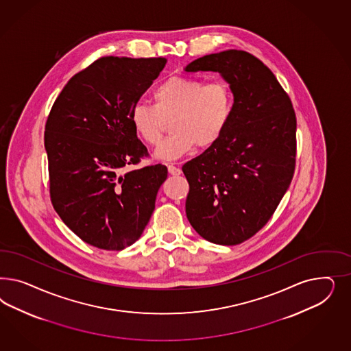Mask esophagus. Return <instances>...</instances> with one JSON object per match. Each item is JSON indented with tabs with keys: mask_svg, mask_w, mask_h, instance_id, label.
I'll return each instance as SVG.
<instances>
[{
	"mask_svg": "<svg viewBox=\"0 0 351 351\" xmlns=\"http://www.w3.org/2000/svg\"><path fill=\"white\" fill-rule=\"evenodd\" d=\"M167 169H169V172H170L171 175H180L181 173L180 169L176 167V166H173V165H169Z\"/></svg>",
	"mask_w": 351,
	"mask_h": 351,
	"instance_id": "1",
	"label": "esophagus"
}]
</instances>
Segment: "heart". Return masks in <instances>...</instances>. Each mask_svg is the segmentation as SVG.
<instances>
[{"mask_svg": "<svg viewBox=\"0 0 351 351\" xmlns=\"http://www.w3.org/2000/svg\"><path fill=\"white\" fill-rule=\"evenodd\" d=\"M153 106L136 103L130 110V123L138 138L147 145L157 147L171 119L172 132L156 156L178 160L195 147L215 145L229 128L234 113L233 90L225 81L206 82L199 78L171 75L154 87Z\"/></svg>", "mask_w": 351, "mask_h": 351, "instance_id": "obj_1", "label": "heart"}]
</instances>
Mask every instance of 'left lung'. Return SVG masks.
<instances>
[{
  "label": "left lung",
  "instance_id": "obj_1",
  "mask_svg": "<svg viewBox=\"0 0 351 351\" xmlns=\"http://www.w3.org/2000/svg\"><path fill=\"white\" fill-rule=\"evenodd\" d=\"M185 71L219 72L235 97L221 138L182 166L186 217L206 241L239 245L265 226L292 181L296 113L274 73L243 50L206 55Z\"/></svg>",
  "mask_w": 351,
  "mask_h": 351
}]
</instances>
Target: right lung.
Wrapping results in <instances>:
<instances>
[{"instance_id":"right-lung-1","label":"right lung","mask_w":351,"mask_h":351,"mask_svg":"<svg viewBox=\"0 0 351 351\" xmlns=\"http://www.w3.org/2000/svg\"><path fill=\"white\" fill-rule=\"evenodd\" d=\"M165 64V58H100L68 81L46 121L53 210L100 250L121 251L138 241L167 178L163 165L121 173L149 157L128 116Z\"/></svg>"}]
</instances>
